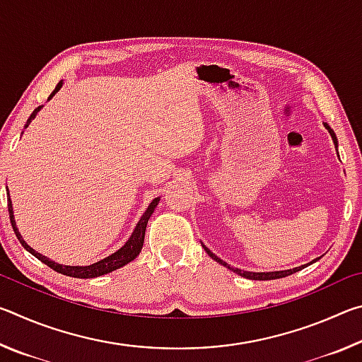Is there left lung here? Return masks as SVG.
Here are the masks:
<instances>
[{
    "label": "left lung",
    "mask_w": 362,
    "mask_h": 362,
    "mask_svg": "<svg viewBox=\"0 0 362 362\" xmlns=\"http://www.w3.org/2000/svg\"><path fill=\"white\" fill-rule=\"evenodd\" d=\"M324 127H326V129L329 131L330 137H332V140H334V145H335V146H339V144H337L335 132H334L332 129H330V126L327 124V122H324ZM201 244H203V243H201ZM203 247H204V250H206V252H207V255H209L211 259L216 260L217 263H220V265H223V267H226V268H230L231 272H235L236 274H240V276H243V278L254 279V281H268V279H279V278H286V276H289V274L296 273V272H300V269H303V268H305V265H302V267H297V268H292V269H284V272H268V273H254V272H244V269H240V268H233V267H230V265H228V263L223 262L222 259H218V257H217L216 254H212L211 250L204 246V244H203ZM316 260H320V259H316ZM316 260L310 262V263H315ZM310 263H306V265H310Z\"/></svg>",
    "instance_id": "left-lung-1"
}]
</instances>
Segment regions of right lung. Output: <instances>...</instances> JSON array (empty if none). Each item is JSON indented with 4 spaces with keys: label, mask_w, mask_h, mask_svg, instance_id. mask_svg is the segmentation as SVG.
Returning <instances> with one entry per match:
<instances>
[{
    "label": "right lung",
    "mask_w": 362,
    "mask_h": 362,
    "mask_svg": "<svg viewBox=\"0 0 362 362\" xmlns=\"http://www.w3.org/2000/svg\"><path fill=\"white\" fill-rule=\"evenodd\" d=\"M62 84H64V83L60 81V83L56 86V89L52 90V94L49 95V99H51V97H52L54 94H56L60 88H62ZM49 99H47V100H49ZM41 107H42V105H41ZM41 107L35 108V112H33L32 115H30V118L27 119L25 129L28 127L30 122H32V119L35 118V116L38 115ZM22 134H23V132H22ZM8 194H9V192H8ZM158 203H159V198H155V199L151 201L150 206H148V209H146V211L144 212V216L140 217L139 223L136 225V228H134L131 238H129V240H127V243L124 244V246L116 250L115 254L105 257V259H103V260L95 262V263H93V265H88V267H69V265H60V263L52 262L51 259H47V257L41 255L40 252H36L35 249L30 247L28 244H27L25 241H23L22 235L19 233V230H17L16 220H14V211H12V201H11V198H8V211H9L12 230H14L17 240L21 241L22 246L25 247L30 254L35 255L36 259L41 260L42 263H45V265H47L49 268H52L54 272H57V273H60V274H65V276H71V278H83V279H88V278H97V276H102V274L112 273V272H115V269L124 267V265H127V263L136 259V257L140 254V250H142V246H144L146 223H148V218L151 217V214H153V211H155V207L158 206Z\"/></svg>",
    "instance_id": "obj_1"
}]
</instances>
